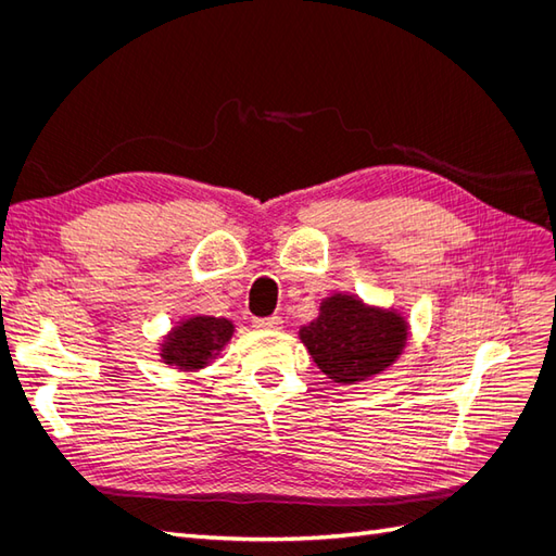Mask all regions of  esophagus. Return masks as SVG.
Segmentation results:
<instances>
[{"label":"esophagus","instance_id":"obj_1","mask_svg":"<svg viewBox=\"0 0 556 556\" xmlns=\"http://www.w3.org/2000/svg\"><path fill=\"white\" fill-rule=\"evenodd\" d=\"M255 327L257 329H268V331H276L282 327V319L278 315H271V317H257L255 319Z\"/></svg>","mask_w":556,"mask_h":556}]
</instances>
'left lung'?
<instances>
[{
	"instance_id": "left-lung-1",
	"label": "left lung",
	"mask_w": 556,
	"mask_h": 556,
	"mask_svg": "<svg viewBox=\"0 0 556 556\" xmlns=\"http://www.w3.org/2000/svg\"><path fill=\"white\" fill-rule=\"evenodd\" d=\"M408 336L410 327L399 311L368 306L348 292L323 299L317 317L299 329L319 371L339 384H357L387 371Z\"/></svg>"
}]
</instances>
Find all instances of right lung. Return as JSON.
I'll return each mask as SVG.
<instances>
[{
    "label": "right lung",
    "mask_w": 556,
    "mask_h": 556,
    "mask_svg": "<svg viewBox=\"0 0 556 556\" xmlns=\"http://www.w3.org/2000/svg\"><path fill=\"white\" fill-rule=\"evenodd\" d=\"M233 336V323L227 317L188 315L182 317L160 343L164 364L176 366L182 374H197L206 368Z\"/></svg>",
    "instance_id": "obj_1"
}]
</instances>
